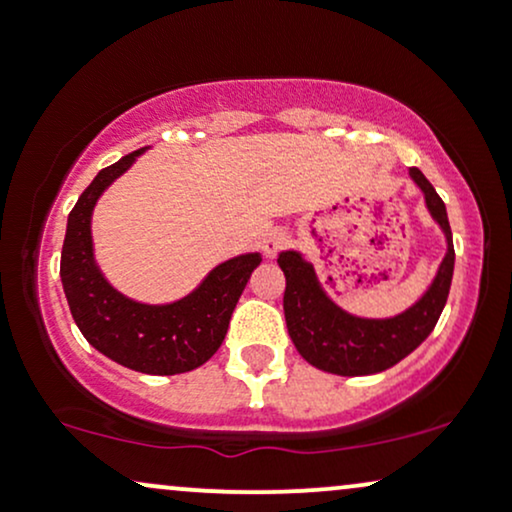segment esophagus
<instances>
[{"label": "esophagus", "mask_w": 512, "mask_h": 512, "mask_svg": "<svg viewBox=\"0 0 512 512\" xmlns=\"http://www.w3.org/2000/svg\"><path fill=\"white\" fill-rule=\"evenodd\" d=\"M289 243H291V236L284 231V228H272L269 233H264V238L260 240V248L267 257H274L276 252L284 250Z\"/></svg>", "instance_id": "obj_1"}]
</instances>
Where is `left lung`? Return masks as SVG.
I'll return each mask as SVG.
<instances>
[{"instance_id": "left-lung-1", "label": "left lung", "mask_w": 512, "mask_h": 512, "mask_svg": "<svg viewBox=\"0 0 512 512\" xmlns=\"http://www.w3.org/2000/svg\"><path fill=\"white\" fill-rule=\"evenodd\" d=\"M409 175L424 190L426 207L448 238V252L440 262L431 289L402 315L390 317V320H363V317L344 313L325 296V291L317 284L313 267L298 252H281L276 260L286 276V327L298 354L310 366L334 375L380 373L409 356L436 327L448 301L452 269H455L452 231L443 199L433 190L426 175L419 168H409Z\"/></svg>"}]
</instances>
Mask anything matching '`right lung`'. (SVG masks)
<instances>
[{
  "mask_svg": "<svg viewBox=\"0 0 512 512\" xmlns=\"http://www.w3.org/2000/svg\"><path fill=\"white\" fill-rule=\"evenodd\" d=\"M142 151L103 168L69 211L60 262L64 296L86 342L115 363L149 375L187 373L219 351L240 293L262 257L250 252L219 264L197 291L170 305H144L117 293L93 262L91 214L105 187Z\"/></svg>",
  "mask_w": 512,
  "mask_h": 512,
  "instance_id": "add662e5",
  "label": "right lung"
}]
</instances>
